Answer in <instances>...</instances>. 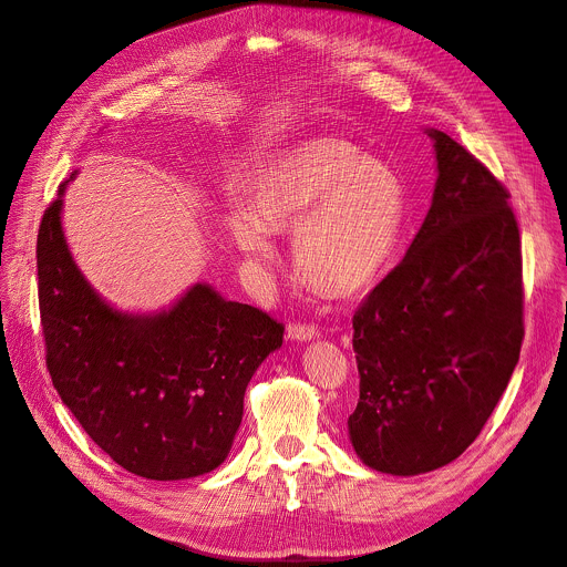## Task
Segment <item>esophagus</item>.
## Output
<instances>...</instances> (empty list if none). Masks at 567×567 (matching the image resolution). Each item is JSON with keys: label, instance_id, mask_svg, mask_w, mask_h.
<instances>
[{"label": "esophagus", "instance_id": "34e87169", "mask_svg": "<svg viewBox=\"0 0 567 567\" xmlns=\"http://www.w3.org/2000/svg\"><path fill=\"white\" fill-rule=\"evenodd\" d=\"M288 338L295 342H307V340H316L320 338V329L316 324H288Z\"/></svg>", "mask_w": 567, "mask_h": 567}]
</instances>
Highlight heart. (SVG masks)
Instances as JSON below:
<instances>
[{
  "instance_id": "heart-1",
  "label": "heart",
  "mask_w": 567,
  "mask_h": 567,
  "mask_svg": "<svg viewBox=\"0 0 567 567\" xmlns=\"http://www.w3.org/2000/svg\"><path fill=\"white\" fill-rule=\"evenodd\" d=\"M406 217V188L395 167L354 143L316 134L272 156L247 193V213L229 231L260 270L277 264L270 234H295V264L329 297L368 292L393 260Z\"/></svg>"
}]
</instances>
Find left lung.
Segmentation results:
<instances>
[{
	"label": "left lung",
	"mask_w": 567,
	"mask_h": 567,
	"mask_svg": "<svg viewBox=\"0 0 567 567\" xmlns=\"http://www.w3.org/2000/svg\"><path fill=\"white\" fill-rule=\"evenodd\" d=\"M426 136L439 169L431 208L352 320L361 383L350 441L368 467L395 476L439 470L474 443L525 338L508 193L454 138Z\"/></svg>",
	"instance_id": "obj_1"
}]
</instances>
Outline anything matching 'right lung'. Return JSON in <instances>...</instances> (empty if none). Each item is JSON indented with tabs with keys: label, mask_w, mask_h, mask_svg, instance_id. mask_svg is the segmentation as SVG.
<instances>
[{
	"label": "right lung",
	"mask_w": 567,
	"mask_h": 567,
	"mask_svg": "<svg viewBox=\"0 0 567 567\" xmlns=\"http://www.w3.org/2000/svg\"><path fill=\"white\" fill-rule=\"evenodd\" d=\"M38 231V303L48 370L63 404L117 465L154 482L215 470L231 452L245 390L284 324L208 284L169 309L120 311L74 264L63 195Z\"/></svg>",
	"instance_id": "right-lung-1"
}]
</instances>
